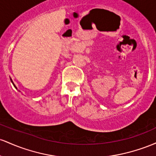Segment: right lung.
Returning <instances> with one entry per match:
<instances>
[{"instance_id":"add662e5","label":"right lung","mask_w":156,"mask_h":156,"mask_svg":"<svg viewBox=\"0 0 156 156\" xmlns=\"http://www.w3.org/2000/svg\"><path fill=\"white\" fill-rule=\"evenodd\" d=\"M10 80H11V82H12V84H13V85H14V86H15V88H17V87H16V86H15V84H14V83H13V82H12V79H10Z\"/></svg>"}]
</instances>
